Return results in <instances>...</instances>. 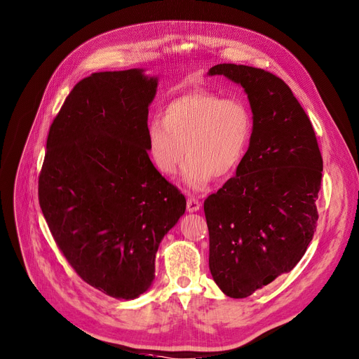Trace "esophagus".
Instances as JSON below:
<instances>
[{"instance_id": "obj_1", "label": "esophagus", "mask_w": 359, "mask_h": 359, "mask_svg": "<svg viewBox=\"0 0 359 359\" xmlns=\"http://www.w3.org/2000/svg\"><path fill=\"white\" fill-rule=\"evenodd\" d=\"M200 207H201V203H200L198 198H196V197H188L187 198V212H189V213L198 212Z\"/></svg>"}]
</instances>
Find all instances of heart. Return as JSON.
I'll use <instances>...</instances> for the list:
<instances>
[{
    "label": "heart",
    "mask_w": 359,
    "mask_h": 359,
    "mask_svg": "<svg viewBox=\"0 0 359 359\" xmlns=\"http://www.w3.org/2000/svg\"><path fill=\"white\" fill-rule=\"evenodd\" d=\"M254 129L250 110L241 98L207 91H187L166 104L163 117L147 123V149L156 170L172 177L187 159L182 178L203 189L241 165Z\"/></svg>",
    "instance_id": "heart-1"
}]
</instances>
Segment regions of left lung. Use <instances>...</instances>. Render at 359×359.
<instances>
[{"label":"left lung","instance_id":"obj_1","mask_svg":"<svg viewBox=\"0 0 359 359\" xmlns=\"http://www.w3.org/2000/svg\"><path fill=\"white\" fill-rule=\"evenodd\" d=\"M208 75L242 86L254 118L236 175L204 201L210 272L226 296L245 299L306 254L319 219L323 161L310 118L281 78L235 63Z\"/></svg>","mask_w":359,"mask_h":359}]
</instances>
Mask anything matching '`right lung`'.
I'll return each instance as SVG.
<instances>
[{
  "label": "right lung",
  "mask_w": 359,
  "mask_h": 359,
  "mask_svg": "<svg viewBox=\"0 0 359 359\" xmlns=\"http://www.w3.org/2000/svg\"><path fill=\"white\" fill-rule=\"evenodd\" d=\"M158 78L143 69L79 81L53 120L39 203L50 233L87 284L133 300L149 290L161 241L185 197L147 155V114Z\"/></svg>",
  "instance_id": "1"
}]
</instances>
